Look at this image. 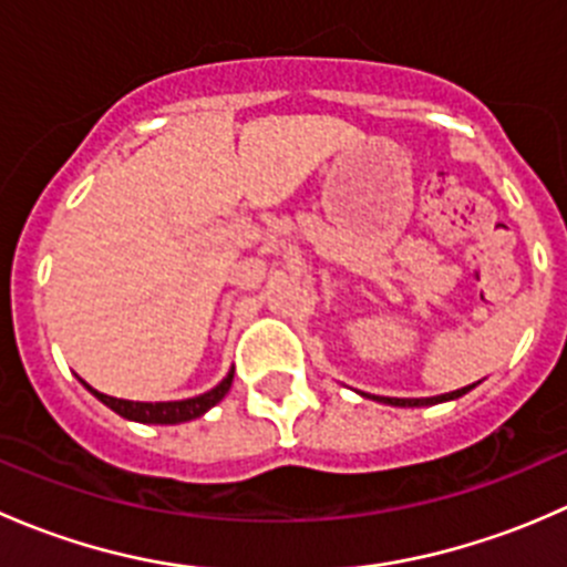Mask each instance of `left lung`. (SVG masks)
Listing matches in <instances>:
<instances>
[{
	"mask_svg": "<svg viewBox=\"0 0 567 567\" xmlns=\"http://www.w3.org/2000/svg\"><path fill=\"white\" fill-rule=\"evenodd\" d=\"M477 384H480V381H477ZM477 384H468V386H463V390H455V392H447V394H436V398H381V394H364V392H359V394H362V398L375 400V403L398 405V409H422V405H436V403H447V400H458L466 392H472Z\"/></svg>",
	"mask_w": 567,
	"mask_h": 567,
	"instance_id": "obj_1",
	"label": "left lung"
}]
</instances>
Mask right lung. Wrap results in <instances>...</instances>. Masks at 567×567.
I'll list each match as a JSON object with an SVG mask.
<instances>
[{"mask_svg": "<svg viewBox=\"0 0 567 567\" xmlns=\"http://www.w3.org/2000/svg\"><path fill=\"white\" fill-rule=\"evenodd\" d=\"M233 373H236V368H230V373H227L225 379H221L219 384L214 386V390L197 394V398L167 400V403H142V400L112 398V394H104V392L93 390V386H90L87 381H82V379H79V381H82V384L87 386L90 394H95V398H99L101 403L109 405V409H112L114 414L123 416V420L142 422V425H181V422H192V420H197V416H203L205 411L214 409V405L219 403V400L225 398L227 392H230Z\"/></svg>", "mask_w": 567, "mask_h": 567, "instance_id": "1", "label": "right lung"}]
</instances>
